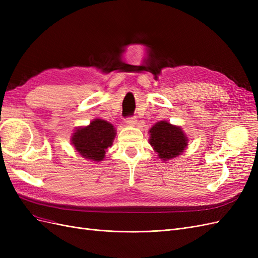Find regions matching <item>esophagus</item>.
Instances as JSON below:
<instances>
[{
  "instance_id": "esophagus-1",
  "label": "esophagus",
  "mask_w": 258,
  "mask_h": 258,
  "mask_svg": "<svg viewBox=\"0 0 258 258\" xmlns=\"http://www.w3.org/2000/svg\"><path fill=\"white\" fill-rule=\"evenodd\" d=\"M124 122H126L127 124H130V126H136L137 119H136L135 116H130V117H127V118L124 119Z\"/></svg>"
}]
</instances>
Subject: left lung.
<instances>
[{
	"label": "left lung",
	"mask_w": 258,
	"mask_h": 258,
	"mask_svg": "<svg viewBox=\"0 0 258 258\" xmlns=\"http://www.w3.org/2000/svg\"><path fill=\"white\" fill-rule=\"evenodd\" d=\"M150 134V143L162 160L176 157L187 146V138L182 129L168 121L162 120L154 124Z\"/></svg>",
	"instance_id": "left-lung-1"
}]
</instances>
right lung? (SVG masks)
<instances>
[{"label":"right lung","mask_w":258,"mask_h":258,"mask_svg":"<svg viewBox=\"0 0 258 258\" xmlns=\"http://www.w3.org/2000/svg\"><path fill=\"white\" fill-rule=\"evenodd\" d=\"M115 138V128L112 123L96 119L89 126L77 129L72 137V144L84 158L101 161L104 158L106 148L110 147Z\"/></svg>","instance_id":"add662e5"}]
</instances>
